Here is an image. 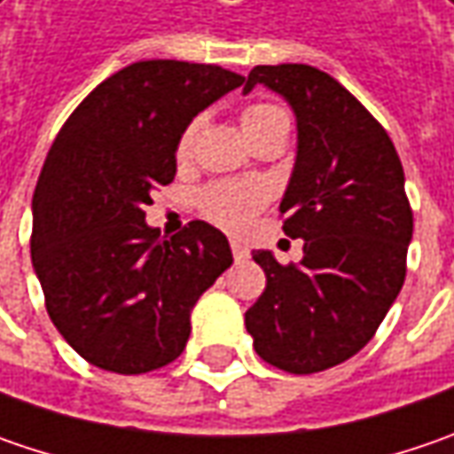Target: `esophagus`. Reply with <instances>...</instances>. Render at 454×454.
Segmentation results:
<instances>
[{
	"label": "esophagus",
	"mask_w": 454,
	"mask_h": 454,
	"mask_svg": "<svg viewBox=\"0 0 454 454\" xmlns=\"http://www.w3.org/2000/svg\"><path fill=\"white\" fill-rule=\"evenodd\" d=\"M231 251H233V259L236 262H244L248 259V248L241 244V241H231Z\"/></svg>",
	"instance_id": "34e87169"
}]
</instances>
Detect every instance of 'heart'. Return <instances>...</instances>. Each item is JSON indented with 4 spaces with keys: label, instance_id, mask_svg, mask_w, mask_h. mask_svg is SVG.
Returning a JSON list of instances; mask_svg holds the SVG:
<instances>
[{
    "label": "heart",
    "instance_id": "b5f03b06",
    "mask_svg": "<svg viewBox=\"0 0 454 454\" xmlns=\"http://www.w3.org/2000/svg\"><path fill=\"white\" fill-rule=\"evenodd\" d=\"M274 119H286L285 109L274 104H254L241 114V124L247 129L248 139L264 129ZM200 119H192L188 127L183 129L177 139V157L185 160L198 139ZM269 188L262 183H236V180H215L207 183L206 188L198 192V207L210 223L226 228V231H244L254 221V215L266 206Z\"/></svg>",
    "mask_w": 454,
    "mask_h": 454
}]
</instances>
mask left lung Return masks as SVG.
<instances>
[{
    "label": "left lung",
    "instance_id": "1",
    "mask_svg": "<svg viewBox=\"0 0 454 454\" xmlns=\"http://www.w3.org/2000/svg\"><path fill=\"white\" fill-rule=\"evenodd\" d=\"M256 83L282 93L297 116V162L279 215L305 239L300 264L269 251L262 297L247 330L266 364L317 373L356 356L402 292L414 215L404 168L386 129L333 75L302 63L256 66Z\"/></svg>",
    "mask_w": 454,
    "mask_h": 454
}]
</instances>
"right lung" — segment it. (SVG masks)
Instances as JSON below:
<instances>
[{"label": "right lung", "instance_id": "1", "mask_svg": "<svg viewBox=\"0 0 454 454\" xmlns=\"http://www.w3.org/2000/svg\"><path fill=\"white\" fill-rule=\"evenodd\" d=\"M241 83L221 66L139 60L58 131L32 195L30 254L52 325L89 364L124 376L172 364L192 305L233 264L218 228L190 221L160 239L145 207L175 180L183 129Z\"/></svg>", "mask_w": 454, "mask_h": 454}]
</instances>
